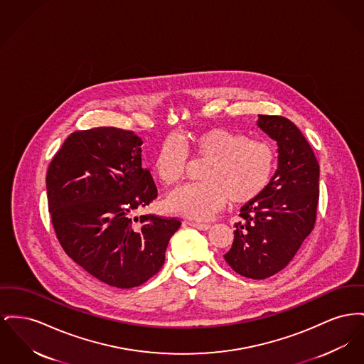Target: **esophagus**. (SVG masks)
Segmentation results:
<instances>
[{"mask_svg":"<svg viewBox=\"0 0 364 364\" xmlns=\"http://www.w3.org/2000/svg\"><path fill=\"white\" fill-rule=\"evenodd\" d=\"M191 227L193 228H196V230H200V231H206V230H209L210 228V225L209 224H206V223H195V221H191V223H188Z\"/></svg>","mask_w":364,"mask_h":364,"instance_id":"1","label":"esophagus"}]
</instances>
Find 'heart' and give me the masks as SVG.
<instances>
[{"label":"heart","mask_w":364,"mask_h":364,"mask_svg":"<svg viewBox=\"0 0 364 364\" xmlns=\"http://www.w3.org/2000/svg\"><path fill=\"white\" fill-rule=\"evenodd\" d=\"M187 152L208 161L200 171L203 181L171 193L168 208L195 220L210 217L228 200L236 206L255 200L268 188L277 169V151L267 140L230 129H209L187 137L183 144L169 137L159 146L152 168L165 186L174 187L186 177Z\"/></svg>","instance_id":"heart-1"}]
</instances>
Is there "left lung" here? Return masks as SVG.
<instances>
[{
    "instance_id": "left-lung-1",
    "label": "left lung",
    "mask_w": 364,
    "mask_h": 364,
    "mask_svg": "<svg viewBox=\"0 0 364 364\" xmlns=\"http://www.w3.org/2000/svg\"><path fill=\"white\" fill-rule=\"evenodd\" d=\"M257 125L278 144L271 184L240 209L234 242L224 255L236 274L265 279L282 271L315 227L319 164L299 129L279 115H258Z\"/></svg>"
}]
</instances>
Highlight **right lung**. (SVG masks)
<instances>
[{
  "label": "right lung",
  "instance_id": "obj_1",
  "mask_svg": "<svg viewBox=\"0 0 364 364\" xmlns=\"http://www.w3.org/2000/svg\"><path fill=\"white\" fill-rule=\"evenodd\" d=\"M132 130L93 128L65 139L46 173L48 208L67 256L118 289L152 278L165 262L178 218L134 217L158 196Z\"/></svg>",
  "mask_w": 364,
  "mask_h": 364
}]
</instances>
